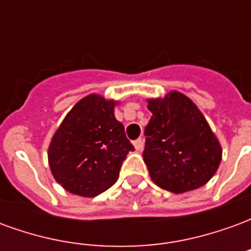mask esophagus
I'll return each mask as SVG.
<instances>
[{"label":"esophagus","mask_w":251,"mask_h":251,"mask_svg":"<svg viewBox=\"0 0 251 251\" xmlns=\"http://www.w3.org/2000/svg\"><path fill=\"white\" fill-rule=\"evenodd\" d=\"M133 145L136 148V151H141L142 147H144V141H142V138H138L136 141L133 142Z\"/></svg>","instance_id":"1"}]
</instances>
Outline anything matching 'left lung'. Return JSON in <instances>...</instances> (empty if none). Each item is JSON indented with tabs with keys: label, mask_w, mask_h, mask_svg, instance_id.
I'll use <instances>...</instances> for the list:
<instances>
[{
	"label": "left lung",
	"mask_w": 251,
	"mask_h": 251,
	"mask_svg": "<svg viewBox=\"0 0 251 251\" xmlns=\"http://www.w3.org/2000/svg\"><path fill=\"white\" fill-rule=\"evenodd\" d=\"M148 109L152 117L142 156L153 183L174 194L208 183L219 168L222 147L198 106L184 94L169 91L148 99Z\"/></svg>",
	"instance_id": "1"
}]
</instances>
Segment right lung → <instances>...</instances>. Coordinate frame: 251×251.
I'll return each mask as SVG.
<instances>
[{"label":"right lung","instance_id":"1","mask_svg":"<svg viewBox=\"0 0 251 251\" xmlns=\"http://www.w3.org/2000/svg\"><path fill=\"white\" fill-rule=\"evenodd\" d=\"M114 99L90 94L72 107L48 147V163L63 188L94 198L118 180L122 161L134 147L115 120Z\"/></svg>","mask_w":251,"mask_h":251}]
</instances>
